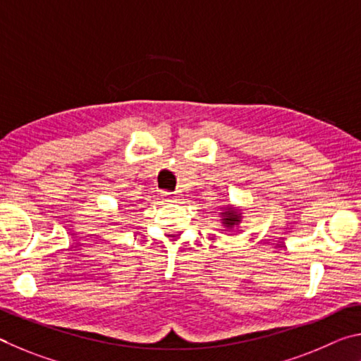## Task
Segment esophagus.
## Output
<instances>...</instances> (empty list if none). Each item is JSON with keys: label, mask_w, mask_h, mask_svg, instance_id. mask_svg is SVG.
<instances>
[{"label": "esophagus", "mask_w": 361, "mask_h": 361, "mask_svg": "<svg viewBox=\"0 0 361 361\" xmlns=\"http://www.w3.org/2000/svg\"><path fill=\"white\" fill-rule=\"evenodd\" d=\"M163 200L164 201H171V203H176L179 197H177V193H171V192H163Z\"/></svg>", "instance_id": "esophagus-1"}]
</instances>
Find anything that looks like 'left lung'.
<instances>
[{
    "mask_svg": "<svg viewBox=\"0 0 361 361\" xmlns=\"http://www.w3.org/2000/svg\"><path fill=\"white\" fill-rule=\"evenodd\" d=\"M222 224L226 226V228H233V226L238 225L241 222V214H238L233 207H226V209L222 212Z\"/></svg>",
    "mask_w": 361,
    "mask_h": 361,
    "instance_id": "left-lung-1",
    "label": "left lung"
}]
</instances>
